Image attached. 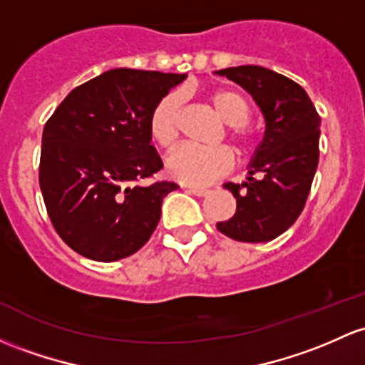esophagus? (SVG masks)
Listing matches in <instances>:
<instances>
[{
  "label": "esophagus",
  "mask_w": 365,
  "mask_h": 365,
  "mask_svg": "<svg viewBox=\"0 0 365 365\" xmlns=\"http://www.w3.org/2000/svg\"><path fill=\"white\" fill-rule=\"evenodd\" d=\"M187 192H190V194L199 195V197H202V195H206L210 190L202 189V187H187Z\"/></svg>",
  "instance_id": "esophagus-1"
}]
</instances>
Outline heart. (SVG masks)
<instances>
[{"label":"heart","mask_w":365,"mask_h":365,"mask_svg":"<svg viewBox=\"0 0 365 365\" xmlns=\"http://www.w3.org/2000/svg\"><path fill=\"white\" fill-rule=\"evenodd\" d=\"M206 100L215 114L227 124V138L239 154H247L255 147V133L247 121L253 115V103L242 91L232 88L207 91ZM183 109L182 98L168 93L154 106L149 118V133L154 143L171 150L180 138ZM232 166V154L225 147L197 149L185 145L168 158L166 170L170 176L189 185H204L225 175Z\"/></svg>","instance_id":"1"}]
</instances>
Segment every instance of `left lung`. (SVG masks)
Here are the masks:
<instances>
[{
	"label": "left lung",
	"mask_w": 365,
	"mask_h": 365,
	"mask_svg": "<svg viewBox=\"0 0 365 365\" xmlns=\"http://www.w3.org/2000/svg\"><path fill=\"white\" fill-rule=\"evenodd\" d=\"M241 85L265 118V135L247 166L246 182L225 183L237 210L216 223L239 242L279 237L302 215L319 164L320 115L298 83L259 66L216 71Z\"/></svg>",
	"instance_id": "8db88e82"
}]
</instances>
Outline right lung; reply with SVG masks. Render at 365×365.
I'll use <instances>...</instances> for the list:
<instances>
[{
    "mask_svg": "<svg viewBox=\"0 0 365 365\" xmlns=\"http://www.w3.org/2000/svg\"><path fill=\"white\" fill-rule=\"evenodd\" d=\"M187 74L110 69L74 88L43 130L39 187L57 234L85 258L137 253L173 182L143 185L163 168L150 145L155 103Z\"/></svg>",
    "mask_w": 365,
    "mask_h": 365,
    "instance_id": "add662e5",
    "label": "right lung"
}]
</instances>
